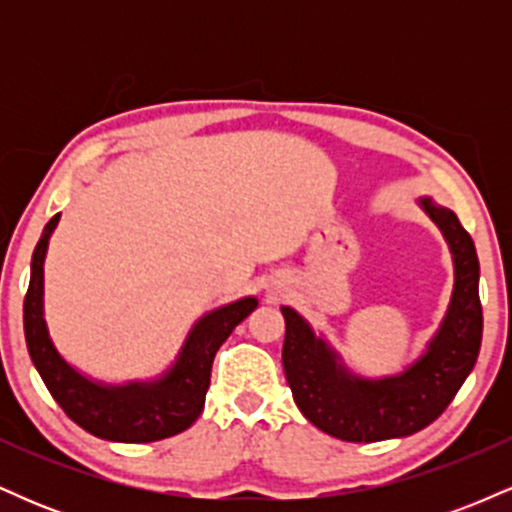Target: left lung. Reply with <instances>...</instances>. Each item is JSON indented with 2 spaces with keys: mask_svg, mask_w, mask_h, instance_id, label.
I'll return each instance as SVG.
<instances>
[{
  "mask_svg": "<svg viewBox=\"0 0 512 512\" xmlns=\"http://www.w3.org/2000/svg\"><path fill=\"white\" fill-rule=\"evenodd\" d=\"M419 204L448 240L455 289L436 337L404 373L380 380L358 378L296 310L281 308L286 380L305 419L327 436L349 443L411 436L443 414L477 363L484 330L477 248L455 211L438 207L428 197Z\"/></svg>",
  "mask_w": 512,
  "mask_h": 512,
  "instance_id": "obj_1",
  "label": "left lung"
}]
</instances>
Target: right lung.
I'll use <instances>...</instances> for the list:
<instances>
[{
	"label": "right lung",
	"instance_id": "1",
	"mask_svg": "<svg viewBox=\"0 0 512 512\" xmlns=\"http://www.w3.org/2000/svg\"><path fill=\"white\" fill-rule=\"evenodd\" d=\"M57 221L60 214L52 216L35 245L31 284L23 301L28 354L45 387L64 414L91 436L115 443H154L182 433L202 414L216 351L236 325L257 308V298H240L199 317L182 344L180 356L161 378L127 385L88 380L60 356L43 317V262Z\"/></svg>",
	"mask_w": 512,
	"mask_h": 512
}]
</instances>
